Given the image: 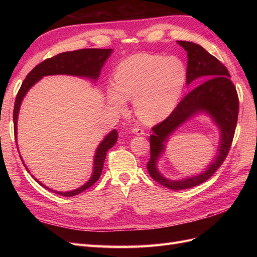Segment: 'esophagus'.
Here are the masks:
<instances>
[{"label":"esophagus","instance_id":"1","mask_svg":"<svg viewBox=\"0 0 257 257\" xmlns=\"http://www.w3.org/2000/svg\"><path fill=\"white\" fill-rule=\"evenodd\" d=\"M132 132H133L134 134H136V135H138V136H142V135H145V134H146L145 131H144L143 128H141V127H134L133 130H132Z\"/></svg>","mask_w":257,"mask_h":257}]
</instances>
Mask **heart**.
I'll use <instances>...</instances> for the list:
<instances>
[{
    "mask_svg": "<svg viewBox=\"0 0 257 257\" xmlns=\"http://www.w3.org/2000/svg\"><path fill=\"white\" fill-rule=\"evenodd\" d=\"M186 81V68L177 57L141 52L122 60L114 69V87L107 90V102L123 110L125 99H134L139 121L155 124L174 111Z\"/></svg>",
    "mask_w": 257,
    "mask_h": 257,
    "instance_id": "b5f03b06",
    "label": "heart"
}]
</instances>
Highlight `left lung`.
I'll return each instance as SVG.
<instances>
[{
	"instance_id": "obj_1",
	"label": "left lung",
	"mask_w": 257,
	"mask_h": 257,
	"mask_svg": "<svg viewBox=\"0 0 257 257\" xmlns=\"http://www.w3.org/2000/svg\"><path fill=\"white\" fill-rule=\"evenodd\" d=\"M177 43L188 52L186 84H190L195 79L205 81L188 93L164 121L152 127L151 154L147 169L155 181L174 191L190 189L207 181L223 164L235 135L239 112L238 94L229 78L227 68L201 46L184 41ZM200 112L211 116L220 130V144L216 159L205 172L197 176L181 181H169L157 170V160L165 150L168 137L181 123Z\"/></svg>"
}]
</instances>
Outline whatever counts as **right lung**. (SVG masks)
Here are the masks:
<instances>
[{"mask_svg": "<svg viewBox=\"0 0 257 257\" xmlns=\"http://www.w3.org/2000/svg\"><path fill=\"white\" fill-rule=\"evenodd\" d=\"M111 52H112V49H95V48L68 51V52L59 53L57 56L45 60L42 62V63L36 65L32 71L28 74L26 79L23 80L21 87L18 91L16 100H15L14 114H13L15 139L17 141V120H18L20 106L23 100V97L26 96L27 92L30 90V88H32L33 85L38 80L42 79L44 76H49V75H72V76H78V77H85V78L96 81L99 77L100 71H102L103 65L105 64L106 60L109 58ZM116 139H118V132L113 130L107 136H105L103 142L98 145L94 155V163H93V173L91 178L87 181V183H84L78 189L69 191V192H59V191H52V192L57 193L58 195L69 197V196L77 195V194L85 191L87 189H89L90 186L94 184L98 180L100 174H102L106 154L108 150H109L110 148H112L113 145L116 143ZM27 170L29 172L28 168ZM35 180L41 185H43L44 188L50 190L49 188H47V186H45L43 183L38 181L37 179H35Z\"/></svg>", "mask_w": 257, "mask_h": 257, "instance_id": "add662e5", "label": "right lung"}]
</instances>
